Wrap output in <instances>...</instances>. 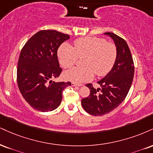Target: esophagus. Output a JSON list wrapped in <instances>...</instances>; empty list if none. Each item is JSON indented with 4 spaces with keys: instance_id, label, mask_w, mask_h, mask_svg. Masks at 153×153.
<instances>
[{
    "instance_id": "esophagus-1",
    "label": "esophagus",
    "mask_w": 153,
    "mask_h": 153,
    "mask_svg": "<svg viewBox=\"0 0 153 153\" xmlns=\"http://www.w3.org/2000/svg\"><path fill=\"white\" fill-rule=\"evenodd\" d=\"M71 85H72V86H73V87H79V86H81V85L75 83V82H72Z\"/></svg>"
}]
</instances>
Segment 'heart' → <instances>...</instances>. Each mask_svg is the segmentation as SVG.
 <instances>
[{"label":"heart","mask_w":153,"mask_h":153,"mask_svg":"<svg viewBox=\"0 0 153 153\" xmlns=\"http://www.w3.org/2000/svg\"><path fill=\"white\" fill-rule=\"evenodd\" d=\"M85 56L84 67H75L64 73L66 80L75 83H81L93 79L95 74L103 76L109 73L115 63L117 49L113 43L97 37H83L74 41V46L68 43L60 45L58 58L64 68H69L75 64L78 57Z\"/></svg>","instance_id":"heart-1"}]
</instances>
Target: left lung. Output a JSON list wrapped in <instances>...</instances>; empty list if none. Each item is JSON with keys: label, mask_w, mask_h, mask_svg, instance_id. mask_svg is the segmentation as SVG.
Masks as SVG:
<instances>
[{"label": "left lung", "mask_w": 153, "mask_h": 153, "mask_svg": "<svg viewBox=\"0 0 153 153\" xmlns=\"http://www.w3.org/2000/svg\"><path fill=\"white\" fill-rule=\"evenodd\" d=\"M105 35L113 40L117 49V57L111 71L97 83L101 88L88 84L89 96L82 99L83 109L92 115H103L118 107L125 100L131 87L134 77V63L126 41L113 33Z\"/></svg>", "instance_id": "8db88e82"}]
</instances>
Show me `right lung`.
I'll return each instance as SVG.
<instances>
[{"label": "right lung", "instance_id": "1", "mask_svg": "<svg viewBox=\"0 0 153 153\" xmlns=\"http://www.w3.org/2000/svg\"><path fill=\"white\" fill-rule=\"evenodd\" d=\"M70 36L54 30H40L27 40L18 62L17 82L20 92L33 109L48 112L61 103L62 92L71 82H55L60 68L57 51Z\"/></svg>", "mask_w": 153, "mask_h": 153}]
</instances>
